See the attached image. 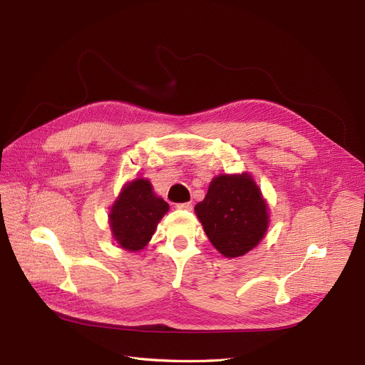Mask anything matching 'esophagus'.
Wrapping results in <instances>:
<instances>
[{
  "instance_id": "34e87169",
  "label": "esophagus",
  "mask_w": 365,
  "mask_h": 365,
  "mask_svg": "<svg viewBox=\"0 0 365 365\" xmlns=\"http://www.w3.org/2000/svg\"><path fill=\"white\" fill-rule=\"evenodd\" d=\"M175 207L178 208V210H192V208H193L192 202H182V204H176Z\"/></svg>"
}]
</instances>
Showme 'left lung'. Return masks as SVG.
Returning a JSON list of instances; mask_svg holds the SVG:
<instances>
[{
	"instance_id": "8db88e82",
	"label": "left lung",
	"mask_w": 365,
	"mask_h": 365,
	"mask_svg": "<svg viewBox=\"0 0 365 365\" xmlns=\"http://www.w3.org/2000/svg\"><path fill=\"white\" fill-rule=\"evenodd\" d=\"M195 213L212 245L228 259L257 247L269 227L268 202L248 172L215 176Z\"/></svg>"
}]
</instances>
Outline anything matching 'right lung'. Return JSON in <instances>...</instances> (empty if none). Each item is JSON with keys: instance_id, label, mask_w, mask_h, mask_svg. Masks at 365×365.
Returning a JSON list of instances; mask_svg holds the SVG:
<instances>
[{"instance_id": "add662e5", "label": "right lung", "mask_w": 365, "mask_h": 365, "mask_svg": "<svg viewBox=\"0 0 365 365\" xmlns=\"http://www.w3.org/2000/svg\"><path fill=\"white\" fill-rule=\"evenodd\" d=\"M169 204L153 192L148 178H135L126 182L109 208L108 222L111 235L120 248L137 252L145 248Z\"/></svg>"}]
</instances>
